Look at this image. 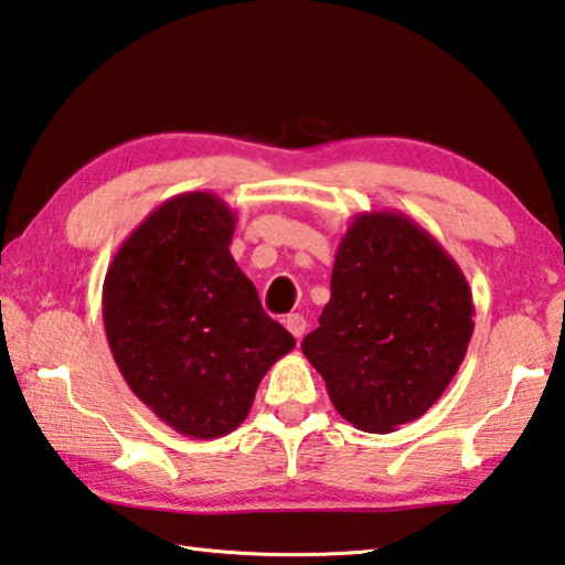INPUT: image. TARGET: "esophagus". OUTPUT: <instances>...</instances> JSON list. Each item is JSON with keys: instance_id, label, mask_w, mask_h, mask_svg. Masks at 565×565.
<instances>
[{"instance_id": "obj_1", "label": "esophagus", "mask_w": 565, "mask_h": 565, "mask_svg": "<svg viewBox=\"0 0 565 565\" xmlns=\"http://www.w3.org/2000/svg\"><path fill=\"white\" fill-rule=\"evenodd\" d=\"M284 326L289 328V333L294 338H301L303 331H306V318L301 313H289V316L284 318Z\"/></svg>"}]
</instances>
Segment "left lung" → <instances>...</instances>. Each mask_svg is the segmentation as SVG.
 <instances>
[{
	"label": "left lung",
	"mask_w": 565,
	"mask_h": 565,
	"mask_svg": "<svg viewBox=\"0 0 565 565\" xmlns=\"http://www.w3.org/2000/svg\"><path fill=\"white\" fill-rule=\"evenodd\" d=\"M471 316L465 274L433 234L399 212H363L338 244L331 301L301 351L341 417L385 435L452 383Z\"/></svg>",
	"instance_id": "1"
}]
</instances>
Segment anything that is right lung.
<instances>
[{"instance_id":"right-lung-1","label":"right lung","mask_w":565,"mask_h":565,"mask_svg":"<svg viewBox=\"0 0 565 565\" xmlns=\"http://www.w3.org/2000/svg\"><path fill=\"white\" fill-rule=\"evenodd\" d=\"M234 227L217 194H175L130 232L104 281L118 371L162 423L194 439L239 427L266 371L296 345L232 259Z\"/></svg>"}]
</instances>
